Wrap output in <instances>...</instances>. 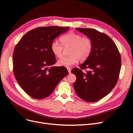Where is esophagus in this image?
<instances>
[{"label":"esophagus","instance_id":"esophagus-1","mask_svg":"<svg viewBox=\"0 0 133 133\" xmlns=\"http://www.w3.org/2000/svg\"><path fill=\"white\" fill-rule=\"evenodd\" d=\"M67 71H68L69 74H71V69H70V68H67Z\"/></svg>","mask_w":133,"mask_h":133}]
</instances>
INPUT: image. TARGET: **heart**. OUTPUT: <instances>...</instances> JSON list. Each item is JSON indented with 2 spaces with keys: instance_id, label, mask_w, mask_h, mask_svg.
I'll return each instance as SVG.
<instances>
[{
  "instance_id": "1",
  "label": "heart",
  "mask_w": 133,
  "mask_h": 133,
  "mask_svg": "<svg viewBox=\"0 0 133 133\" xmlns=\"http://www.w3.org/2000/svg\"><path fill=\"white\" fill-rule=\"evenodd\" d=\"M60 44L58 40H54L51 45V50L56 57L61 58L64 48L70 47L67 57H63L58 61L59 66L69 67L78 62L79 60H86L91 54L93 44L92 39L82 37L80 34L70 32L60 38Z\"/></svg>"
}]
</instances>
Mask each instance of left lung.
I'll list each match as a JSON object with an SVG mask.
<instances>
[{
  "mask_svg": "<svg viewBox=\"0 0 133 133\" xmlns=\"http://www.w3.org/2000/svg\"><path fill=\"white\" fill-rule=\"evenodd\" d=\"M76 30L92 39L93 48L79 68L72 69L76 77L74 88L82 100L96 102L109 94L116 85L121 66L120 53L114 42L106 34L92 29ZM83 70L85 71L83 72Z\"/></svg>",
  "mask_w": 133,
  "mask_h": 133,
  "instance_id": "left-lung-1",
  "label": "left lung"
}]
</instances>
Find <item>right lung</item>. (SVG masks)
Segmentation results:
<instances>
[{"label": "right lung", "instance_id": "add662e5", "mask_svg": "<svg viewBox=\"0 0 133 133\" xmlns=\"http://www.w3.org/2000/svg\"><path fill=\"white\" fill-rule=\"evenodd\" d=\"M69 27H39L26 33L13 53L15 78L25 93L37 99L50 95L68 74L65 67H54L55 56L51 50L52 41Z\"/></svg>", "mask_w": 133, "mask_h": 133}]
</instances>
